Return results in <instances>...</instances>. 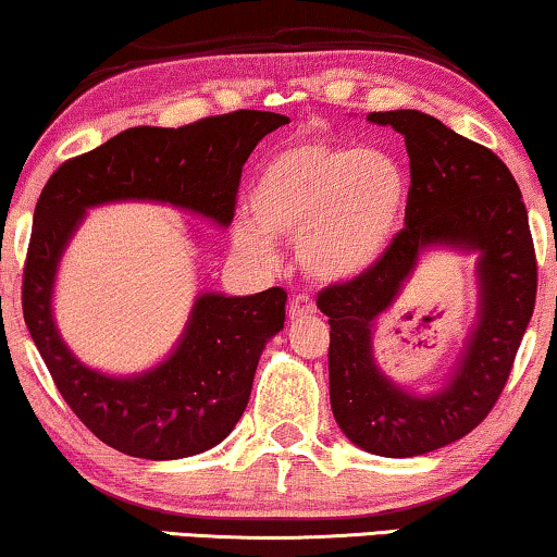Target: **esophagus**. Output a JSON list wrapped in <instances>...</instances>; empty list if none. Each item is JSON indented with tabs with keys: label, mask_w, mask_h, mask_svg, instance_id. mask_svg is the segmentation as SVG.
<instances>
[{
	"label": "esophagus",
	"mask_w": 557,
	"mask_h": 557,
	"mask_svg": "<svg viewBox=\"0 0 557 557\" xmlns=\"http://www.w3.org/2000/svg\"><path fill=\"white\" fill-rule=\"evenodd\" d=\"M307 314H317V307L314 301L309 299V296H294L292 301H288V319H299V317H307Z\"/></svg>",
	"instance_id": "34e87169"
}]
</instances>
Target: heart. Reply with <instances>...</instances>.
I'll return each instance as SVG.
<instances>
[{
	"label": "heart",
	"instance_id": "obj_1",
	"mask_svg": "<svg viewBox=\"0 0 557 557\" xmlns=\"http://www.w3.org/2000/svg\"><path fill=\"white\" fill-rule=\"evenodd\" d=\"M403 166L380 149L304 139L258 166L248 187V215L233 227V248L250 261H276L271 238L299 240L311 278H360L391 246L406 210Z\"/></svg>",
	"mask_w": 557,
	"mask_h": 557
}]
</instances>
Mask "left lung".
I'll list each match as a JSON object with an SVG mask.
<instances>
[{"label":"left lung","mask_w":557,"mask_h":557,"mask_svg":"<svg viewBox=\"0 0 557 557\" xmlns=\"http://www.w3.org/2000/svg\"><path fill=\"white\" fill-rule=\"evenodd\" d=\"M368 119L406 136V227L368 273L322 288L317 307L330 317V400L339 429L364 451L406 459L454 444L490 416L535 309L537 258L520 187L492 149L421 111H375ZM441 242L483 253V307L449 385L413 399L374 368L371 330L417 253Z\"/></svg>","instance_id":"1"}]
</instances>
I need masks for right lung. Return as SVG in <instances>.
Segmentation results:
<instances>
[{"mask_svg": "<svg viewBox=\"0 0 557 557\" xmlns=\"http://www.w3.org/2000/svg\"><path fill=\"white\" fill-rule=\"evenodd\" d=\"M288 124L271 111H233L180 128L134 126L50 174L35 205L22 314L52 383L81 423L103 444L136 459H182L208 451L248 406L265 342L286 322V292L197 296L177 349L136 377L86 368L52 322V281L83 212L113 200H159L227 225L250 151Z\"/></svg>", "mask_w": 557, "mask_h": 557, "instance_id": "obj_1", "label": "right lung"}]
</instances>
